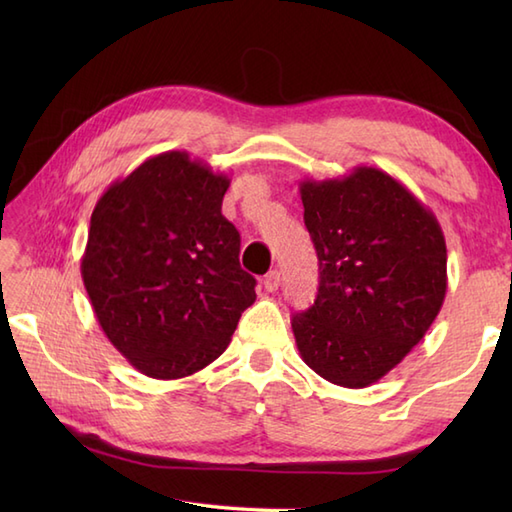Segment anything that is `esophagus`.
Returning a JSON list of instances; mask_svg holds the SVG:
<instances>
[{"mask_svg": "<svg viewBox=\"0 0 512 512\" xmlns=\"http://www.w3.org/2000/svg\"><path fill=\"white\" fill-rule=\"evenodd\" d=\"M279 281H281V273H279V270H277V268L270 270V273L262 279L264 290H266V292H275V290L279 288Z\"/></svg>", "mask_w": 512, "mask_h": 512, "instance_id": "esophagus-1", "label": "esophagus"}]
</instances>
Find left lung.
Instances as JSON below:
<instances>
[{
  "label": "left lung",
  "instance_id": "1",
  "mask_svg": "<svg viewBox=\"0 0 512 512\" xmlns=\"http://www.w3.org/2000/svg\"><path fill=\"white\" fill-rule=\"evenodd\" d=\"M319 292L292 317L299 354L334 385L361 389L422 341L447 295V244L427 206L389 173L299 184Z\"/></svg>",
  "mask_w": 512,
  "mask_h": 512
}]
</instances>
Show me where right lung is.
<instances>
[{
  "mask_svg": "<svg viewBox=\"0 0 512 512\" xmlns=\"http://www.w3.org/2000/svg\"><path fill=\"white\" fill-rule=\"evenodd\" d=\"M228 184L187 151H165L94 206L83 284L107 339L145 376L184 378L213 363L257 297L222 215Z\"/></svg>",
  "mask_w": 512,
  "mask_h": 512,
  "instance_id": "1",
  "label": "right lung"
}]
</instances>
